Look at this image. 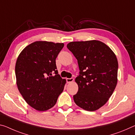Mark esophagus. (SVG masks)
I'll return each mask as SVG.
<instances>
[{
    "label": "esophagus",
    "instance_id": "obj_1",
    "mask_svg": "<svg viewBox=\"0 0 135 135\" xmlns=\"http://www.w3.org/2000/svg\"><path fill=\"white\" fill-rule=\"evenodd\" d=\"M66 80H67V83H71L72 82H73L74 80V79L71 78H67V79H66Z\"/></svg>",
    "mask_w": 135,
    "mask_h": 135
}]
</instances>
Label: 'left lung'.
<instances>
[{
  "instance_id": "8db88e82",
  "label": "left lung",
  "mask_w": 135,
  "mask_h": 135,
  "mask_svg": "<svg viewBox=\"0 0 135 135\" xmlns=\"http://www.w3.org/2000/svg\"><path fill=\"white\" fill-rule=\"evenodd\" d=\"M67 47L78 60L80 70L75 79L79 89L74 101L84 110H97L108 101L117 86V57L107 45L97 40L71 42Z\"/></svg>"
}]
</instances>
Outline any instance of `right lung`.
Masks as SVG:
<instances>
[{
    "mask_svg": "<svg viewBox=\"0 0 135 135\" xmlns=\"http://www.w3.org/2000/svg\"><path fill=\"white\" fill-rule=\"evenodd\" d=\"M63 43L36 41L23 49L17 59V85L29 105L39 111L55 106L66 83L56 65Z\"/></svg>",
    "mask_w": 135,
    "mask_h": 135,
    "instance_id": "add662e5",
    "label": "right lung"
}]
</instances>
